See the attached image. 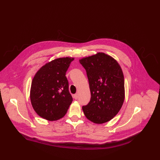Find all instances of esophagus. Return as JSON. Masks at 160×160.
<instances>
[{
    "instance_id": "esophagus-1",
    "label": "esophagus",
    "mask_w": 160,
    "mask_h": 160,
    "mask_svg": "<svg viewBox=\"0 0 160 160\" xmlns=\"http://www.w3.org/2000/svg\"><path fill=\"white\" fill-rule=\"evenodd\" d=\"M73 98L75 99V100H77V99L78 98V94H75L73 95Z\"/></svg>"
}]
</instances>
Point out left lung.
<instances>
[{
	"instance_id": "1",
	"label": "left lung",
	"mask_w": 160,
	"mask_h": 160,
	"mask_svg": "<svg viewBox=\"0 0 160 160\" xmlns=\"http://www.w3.org/2000/svg\"><path fill=\"white\" fill-rule=\"evenodd\" d=\"M88 79L91 98L82 106L85 117L96 124H103L117 115L125 98L124 78L117 60L104 52L82 58Z\"/></svg>"
}]
</instances>
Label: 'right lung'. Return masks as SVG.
I'll list each match as a JSON object with an SVG mask.
<instances>
[{
	"label": "right lung",
	"instance_id": "add662e5",
	"mask_svg": "<svg viewBox=\"0 0 160 160\" xmlns=\"http://www.w3.org/2000/svg\"><path fill=\"white\" fill-rule=\"evenodd\" d=\"M73 60L72 57L55 59L35 74L30 98L34 110L40 117L54 121L66 115L73 101L66 73Z\"/></svg>",
	"mask_w": 160,
	"mask_h": 160
}]
</instances>
